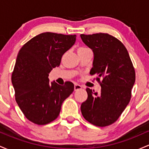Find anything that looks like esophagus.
<instances>
[{
  "instance_id": "esophagus-1",
  "label": "esophagus",
  "mask_w": 149,
  "mask_h": 149,
  "mask_svg": "<svg viewBox=\"0 0 149 149\" xmlns=\"http://www.w3.org/2000/svg\"><path fill=\"white\" fill-rule=\"evenodd\" d=\"M82 88H83V87H82L81 85L77 84V83H76V84L74 85V90H75V91H77V90H81Z\"/></svg>"
}]
</instances>
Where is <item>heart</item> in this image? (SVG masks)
I'll list each match as a JSON object with an SVG mask.
<instances>
[{
  "mask_svg": "<svg viewBox=\"0 0 149 149\" xmlns=\"http://www.w3.org/2000/svg\"><path fill=\"white\" fill-rule=\"evenodd\" d=\"M88 48H87V47H78V49H77V52H80V51H83V50H85V49H87Z\"/></svg>",
  "mask_w": 149,
  "mask_h": 149,
  "instance_id": "1",
  "label": "heart"
}]
</instances>
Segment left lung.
Masks as SVG:
<instances>
[{"label": "left lung", "mask_w": 149, "mask_h": 149, "mask_svg": "<svg viewBox=\"0 0 149 149\" xmlns=\"http://www.w3.org/2000/svg\"><path fill=\"white\" fill-rule=\"evenodd\" d=\"M82 40L94 53L90 73L97 76L101 92L87 88L88 99L81 104L82 115L95 126L105 127L117 120L131 98L135 71L127 49L108 33L80 35Z\"/></svg>", "instance_id": "obj_1"}]
</instances>
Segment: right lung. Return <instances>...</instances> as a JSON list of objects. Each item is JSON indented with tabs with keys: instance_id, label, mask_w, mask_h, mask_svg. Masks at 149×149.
<instances>
[{
	"instance_id": "add662e5",
	"label": "right lung",
	"mask_w": 149,
	"mask_h": 149,
	"mask_svg": "<svg viewBox=\"0 0 149 149\" xmlns=\"http://www.w3.org/2000/svg\"><path fill=\"white\" fill-rule=\"evenodd\" d=\"M76 35L45 32L29 40L19 52L12 74L15 100L25 117L46 125L59 116L63 102L74 85L49 82V73L60 65L61 57L74 45Z\"/></svg>"
}]
</instances>
